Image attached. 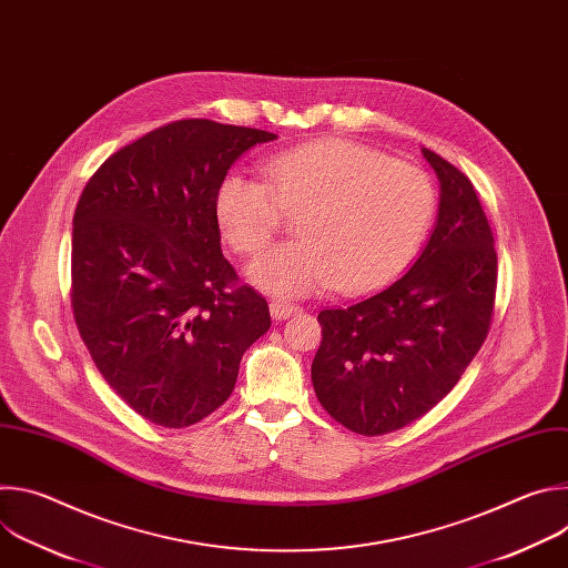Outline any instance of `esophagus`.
Listing matches in <instances>:
<instances>
[{"instance_id":"esophagus-1","label":"esophagus","mask_w":568,"mask_h":568,"mask_svg":"<svg viewBox=\"0 0 568 568\" xmlns=\"http://www.w3.org/2000/svg\"><path fill=\"white\" fill-rule=\"evenodd\" d=\"M270 312H272L274 318L281 321V318H287V316H292V314H298L301 307L294 305V303H285V301H272V303H270Z\"/></svg>"}]
</instances>
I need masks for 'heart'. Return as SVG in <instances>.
Here are the masks:
<instances>
[{
    "instance_id": "heart-1",
    "label": "heart",
    "mask_w": 568,
    "mask_h": 568,
    "mask_svg": "<svg viewBox=\"0 0 568 568\" xmlns=\"http://www.w3.org/2000/svg\"><path fill=\"white\" fill-rule=\"evenodd\" d=\"M265 182L229 173L215 220L229 247L258 254L298 217L301 240L263 254L252 281L278 296L337 287L362 294L395 278L418 254L436 213L425 171L346 139H321L270 156Z\"/></svg>"
}]
</instances>
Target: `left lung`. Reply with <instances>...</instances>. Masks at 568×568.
Returning <instances> with one entry per match:
<instances>
[{
  "mask_svg": "<svg viewBox=\"0 0 568 568\" xmlns=\"http://www.w3.org/2000/svg\"><path fill=\"white\" fill-rule=\"evenodd\" d=\"M440 182L427 247L388 287L321 310L314 393L339 425L382 436L425 416L456 386L493 326L495 235L471 182L423 148Z\"/></svg>",
  "mask_w": 568,
  "mask_h": 568,
  "instance_id": "8db88e82",
  "label": "left lung"
}]
</instances>
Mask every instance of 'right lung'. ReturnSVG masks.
<instances>
[{
  "label": "right lung",
  "instance_id": "right-lung-1",
  "mask_svg": "<svg viewBox=\"0 0 568 568\" xmlns=\"http://www.w3.org/2000/svg\"><path fill=\"white\" fill-rule=\"evenodd\" d=\"M276 134L184 119L108 156L73 213L71 307L97 368L141 418L191 427L229 399L270 305L222 256L215 191Z\"/></svg>",
  "mask_w": 568,
  "mask_h": 568
}]
</instances>
